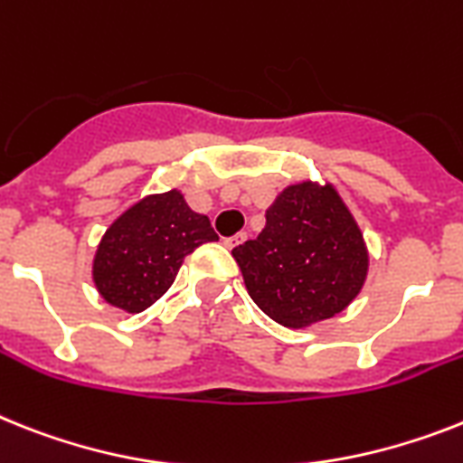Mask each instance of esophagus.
Listing matches in <instances>:
<instances>
[{"instance_id":"obj_1","label":"esophagus","mask_w":463,"mask_h":463,"mask_svg":"<svg viewBox=\"0 0 463 463\" xmlns=\"http://www.w3.org/2000/svg\"><path fill=\"white\" fill-rule=\"evenodd\" d=\"M243 241H246V234H243V232H239V234H234V236H229V239H224V246H227L229 250H232V248L241 246Z\"/></svg>"}]
</instances>
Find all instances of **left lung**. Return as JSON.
Returning a JSON list of instances; mask_svg holds the SVG:
<instances>
[{"label":"left lung","instance_id":"obj_1","mask_svg":"<svg viewBox=\"0 0 463 463\" xmlns=\"http://www.w3.org/2000/svg\"><path fill=\"white\" fill-rule=\"evenodd\" d=\"M262 312L300 328L338 315L366 279L364 241L331 186H288L265 213L258 239L232 250Z\"/></svg>","mask_w":463,"mask_h":463}]
</instances>
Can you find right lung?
I'll use <instances>...</instances> for the list:
<instances>
[{
  "instance_id": "obj_1",
  "label": "right lung",
  "mask_w": 463,
  "mask_h": 463,
  "mask_svg": "<svg viewBox=\"0 0 463 463\" xmlns=\"http://www.w3.org/2000/svg\"><path fill=\"white\" fill-rule=\"evenodd\" d=\"M217 234L179 191L148 196L110 224L94 258V281L110 305L141 312L167 291L189 253Z\"/></svg>"
}]
</instances>
